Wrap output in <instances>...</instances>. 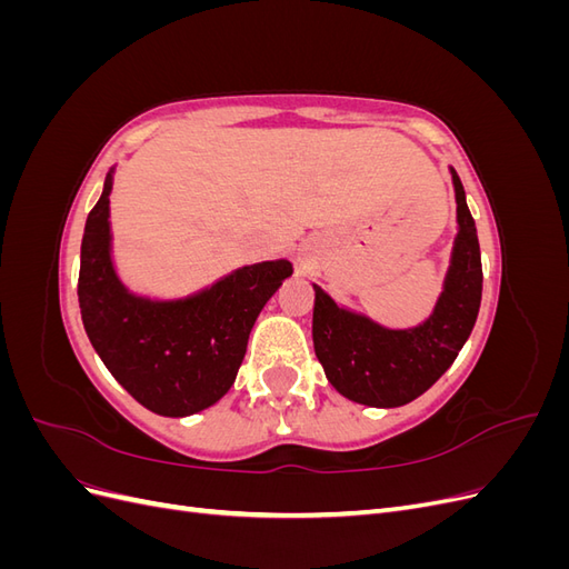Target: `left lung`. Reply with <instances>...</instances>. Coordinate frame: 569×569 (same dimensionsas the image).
I'll return each mask as SVG.
<instances>
[{
    "mask_svg": "<svg viewBox=\"0 0 569 569\" xmlns=\"http://www.w3.org/2000/svg\"><path fill=\"white\" fill-rule=\"evenodd\" d=\"M453 173L458 237L435 313L412 330H387L339 308L316 289L313 347L330 385L347 399L396 408L418 399L451 368L468 341L481 303V253L475 218Z\"/></svg>",
    "mask_w": 569,
    "mask_h": 569,
    "instance_id": "1",
    "label": "left lung"
}]
</instances>
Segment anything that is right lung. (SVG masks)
Wrapping results in <instances>:
<instances>
[{
	"instance_id": "obj_1",
	"label": "right lung",
	"mask_w": 569,
	"mask_h": 569,
	"mask_svg": "<svg viewBox=\"0 0 569 569\" xmlns=\"http://www.w3.org/2000/svg\"><path fill=\"white\" fill-rule=\"evenodd\" d=\"M111 173L84 222L78 301L84 332L123 389L151 412L184 418L232 387L251 327L291 274L289 261L244 266L180 301H149L120 284L111 263Z\"/></svg>"
}]
</instances>
